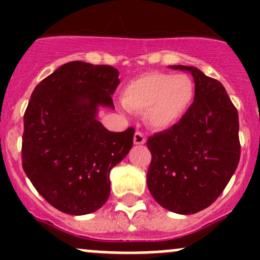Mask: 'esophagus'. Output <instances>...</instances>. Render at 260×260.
Returning a JSON list of instances; mask_svg holds the SVG:
<instances>
[{"label":"esophagus","instance_id":"1","mask_svg":"<svg viewBox=\"0 0 260 260\" xmlns=\"http://www.w3.org/2000/svg\"><path fill=\"white\" fill-rule=\"evenodd\" d=\"M135 143L136 145H143V143H146L145 133L141 132V131H137V132L135 133Z\"/></svg>","mask_w":260,"mask_h":260}]
</instances>
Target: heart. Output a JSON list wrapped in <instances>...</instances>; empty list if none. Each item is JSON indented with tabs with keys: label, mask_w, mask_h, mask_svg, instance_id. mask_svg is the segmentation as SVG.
Segmentation results:
<instances>
[{
	"label": "heart",
	"mask_w": 260,
	"mask_h": 260,
	"mask_svg": "<svg viewBox=\"0 0 260 260\" xmlns=\"http://www.w3.org/2000/svg\"><path fill=\"white\" fill-rule=\"evenodd\" d=\"M195 99L192 80L185 75L147 73L124 86L122 102L127 109L143 113L154 129H165L188 112Z\"/></svg>",
	"instance_id": "b5f03b06"
}]
</instances>
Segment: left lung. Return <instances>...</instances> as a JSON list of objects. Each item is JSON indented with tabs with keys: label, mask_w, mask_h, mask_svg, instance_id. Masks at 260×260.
Here are the masks:
<instances>
[{
	"label": "left lung",
	"mask_w": 260,
	"mask_h": 260,
	"mask_svg": "<svg viewBox=\"0 0 260 260\" xmlns=\"http://www.w3.org/2000/svg\"><path fill=\"white\" fill-rule=\"evenodd\" d=\"M195 99L182 118L147 140L152 154L147 186L154 200L182 215L210 206L226 187L240 158L239 117L220 81L193 67Z\"/></svg>",
	"instance_id": "8db88e82"
}]
</instances>
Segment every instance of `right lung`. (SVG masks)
Returning a JSON list of instances; mask_svg holds the SVG:
<instances>
[{
	"mask_svg": "<svg viewBox=\"0 0 260 260\" xmlns=\"http://www.w3.org/2000/svg\"><path fill=\"white\" fill-rule=\"evenodd\" d=\"M109 65L72 61L34 89L23 114L21 158L34 187L69 215L101 209L111 193L109 172L133 145L135 128L109 132L98 106L114 108L119 79Z\"/></svg>",
	"mask_w": 260,
	"mask_h": 260,
	"instance_id": "add662e5",
	"label": "right lung"
}]
</instances>
